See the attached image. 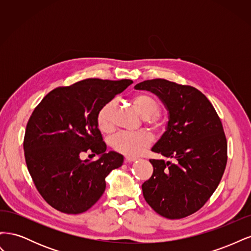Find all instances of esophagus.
<instances>
[{
	"instance_id": "1",
	"label": "esophagus",
	"mask_w": 251,
	"mask_h": 251,
	"mask_svg": "<svg viewBox=\"0 0 251 251\" xmlns=\"http://www.w3.org/2000/svg\"><path fill=\"white\" fill-rule=\"evenodd\" d=\"M137 159H138V158H136V157L126 156V157L125 158V161H126V163H131V162H134V161L137 160Z\"/></svg>"
}]
</instances>
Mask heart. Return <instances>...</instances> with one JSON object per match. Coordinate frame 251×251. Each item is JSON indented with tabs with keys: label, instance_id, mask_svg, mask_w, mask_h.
Listing matches in <instances>:
<instances>
[{
	"label": "heart",
	"instance_id": "1",
	"mask_svg": "<svg viewBox=\"0 0 251 251\" xmlns=\"http://www.w3.org/2000/svg\"><path fill=\"white\" fill-rule=\"evenodd\" d=\"M133 103L141 116L144 117L146 124L154 130H160L165 126V119L160 111V102L156 97L147 93L136 94L133 97ZM116 103L109 100L98 110L96 124L103 133H111L114 130V112ZM153 142V137L147 131L140 132H120L111 140L112 148L121 154L128 156H139Z\"/></svg>",
	"mask_w": 251,
	"mask_h": 251
}]
</instances>
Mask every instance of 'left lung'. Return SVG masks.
Listing matches in <instances>:
<instances>
[{
	"label": "left lung",
	"mask_w": 251,
	"mask_h": 251,
	"mask_svg": "<svg viewBox=\"0 0 251 251\" xmlns=\"http://www.w3.org/2000/svg\"><path fill=\"white\" fill-rule=\"evenodd\" d=\"M156 94L169 110L166 131L151 151L175 163L151 159V177L143 197L157 214L182 219L198 211L214 194L227 163V141L214 105L198 89L163 78L135 86Z\"/></svg>",
	"instance_id": "8db88e82"
}]
</instances>
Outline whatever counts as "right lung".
Wrapping results in <instances>:
<instances>
[{
	"label": "right lung",
	"mask_w": 251,
	"mask_h": 251,
	"mask_svg": "<svg viewBox=\"0 0 251 251\" xmlns=\"http://www.w3.org/2000/svg\"><path fill=\"white\" fill-rule=\"evenodd\" d=\"M132 82L83 79L55 88L36 105L23 146L37 192L53 208L69 215L87 211L104 193L105 177L123 165V155L105 153L96 115ZM83 152L101 157L94 162L81 161Z\"/></svg>",
	"instance_id": "1"
}]
</instances>
